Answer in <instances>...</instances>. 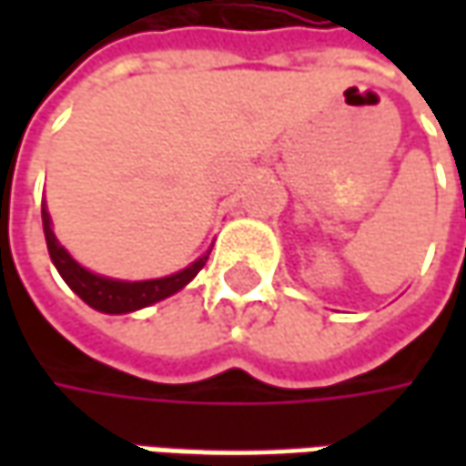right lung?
I'll use <instances>...</instances> for the list:
<instances>
[{"mask_svg":"<svg viewBox=\"0 0 466 466\" xmlns=\"http://www.w3.org/2000/svg\"><path fill=\"white\" fill-rule=\"evenodd\" d=\"M41 218H44V236L46 246H48V257L54 261V267L59 269L62 279L77 293V296L100 313H132L139 309H147L163 298L178 293L181 288H187L191 279L199 275V269L207 264L209 251L202 254L197 261H191L188 267H184L181 272H173L168 278L157 279H114L96 275L90 269H85L80 261L72 259V254L64 248L59 238L51 230V215L46 205H41Z\"/></svg>","mask_w":466,"mask_h":466,"instance_id":"add662e5","label":"right lung"}]
</instances>
